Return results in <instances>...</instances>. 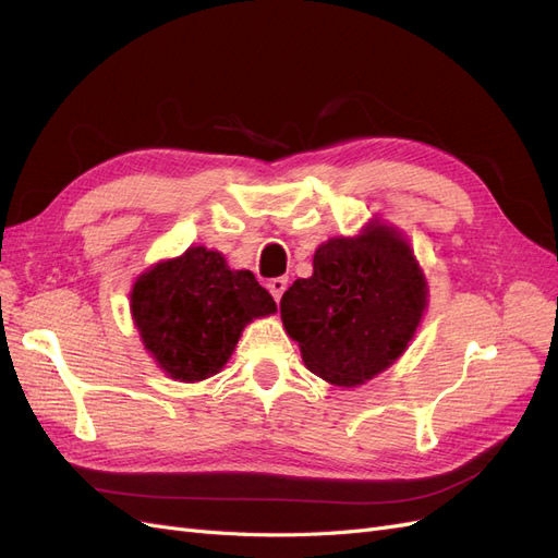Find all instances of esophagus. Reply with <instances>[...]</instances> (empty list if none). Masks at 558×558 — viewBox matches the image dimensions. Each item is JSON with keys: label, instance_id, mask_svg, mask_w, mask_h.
<instances>
[{"label": "esophagus", "instance_id": "obj_1", "mask_svg": "<svg viewBox=\"0 0 558 558\" xmlns=\"http://www.w3.org/2000/svg\"><path fill=\"white\" fill-rule=\"evenodd\" d=\"M286 286H289V279H286V277H275V279L267 281V291L272 293V298L279 302L283 291H286Z\"/></svg>", "mask_w": 558, "mask_h": 558}]
</instances>
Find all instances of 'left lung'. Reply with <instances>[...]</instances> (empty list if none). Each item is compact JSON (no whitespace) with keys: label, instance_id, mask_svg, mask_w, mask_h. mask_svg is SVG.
Listing matches in <instances>:
<instances>
[{"label":"left lung","instance_id":"left-lung-1","mask_svg":"<svg viewBox=\"0 0 558 558\" xmlns=\"http://www.w3.org/2000/svg\"><path fill=\"white\" fill-rule=\"evenodd\" d=\"M428 286L402 234L367 226L314 253V275L281 298L283 328L302 361L335 386H359L393 365L424 316Z\"/></svg>","mask_w":558,"mask_h":558}]
</instances>
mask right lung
I'll list each match as a JSON object with an SVG mask.
<instances>
[{
  "label": "right lung",
  "instance_id": "1",
  "mask_svg": "<svg viewBox=\"0 0 558 558\" xmlns=\"http://www.w3.org/2000/svg\"><path fill=\"white\" fill-rule=\"evenodd\" d=\"M144 347L167 375L202 381L221 369L253 318L277 305L248 269H230L218 251L191 246L144 272L130 295Z\"/></svg>",
  "mask_w": 558,
  "mask_h": 558
}]
</instances>
